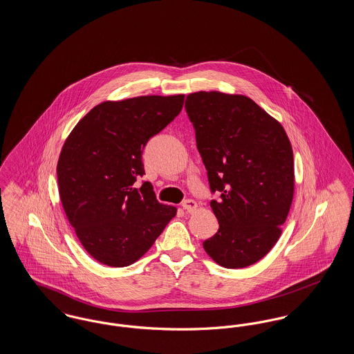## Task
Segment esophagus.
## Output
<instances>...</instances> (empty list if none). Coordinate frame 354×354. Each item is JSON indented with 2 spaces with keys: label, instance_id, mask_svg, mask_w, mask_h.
Segmentation results:
<instances>
[{
  "label": "esophagus",
  "instance_id": "1",
  "mask_svg": "<svg viewBox=\"0 0 354 354\" xmlns=\"http://www.w3.org/2000/svg\"><path fill=\"white\" fill-rule=\"evenodd\" d=\"M182 207H183V209H185L187 212H194L196 209L198 204H196L195 201H192V199H185V202L182 203Z\"/></svg>",
  "mask_w": 354,
  "mask_h": 354
}]
</instances>
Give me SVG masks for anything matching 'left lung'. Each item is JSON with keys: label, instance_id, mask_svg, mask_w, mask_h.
<instances>
[{"label": "left lung", "instance_id": "8db88e82", "mask_svg": "<svg viewBox=\"0 0 354 354\" xmlns=\"http://www.w3.org/2000/svg\"><path fill=\"white\" fill-rule=\"evenodd\" d=\"M185 111L207 169L219 221L203 247L225 268L252 266L281 235L295 188L293 151L283 126L244 95L199 91Z\"/></svg>", "mask_w": 354, "mask_h": 354}]
</instances>
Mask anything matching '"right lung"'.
<instances>
[{"instance_id":"add662e5","label":"right lung","mask_w":354,"mask_h":354,"mask_svg":"<svg viewBox=\"0 0 354 354\" xmlns=\"http://www.w3.org/2000/svg\"><path fill=\"white\" fill-rule=\"evenodd\" d=\"M185 95L103 102L68 135L58 159L59 196L84 250L110 267H127L151 248L176 215L156 201L142 153L182 111Z\"/></svg>"}]
</instances>
